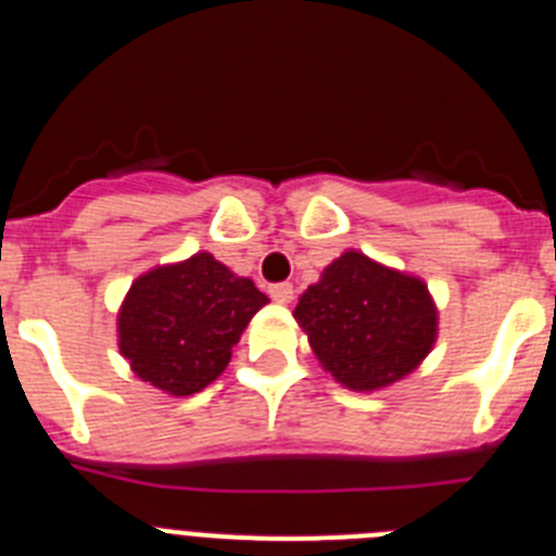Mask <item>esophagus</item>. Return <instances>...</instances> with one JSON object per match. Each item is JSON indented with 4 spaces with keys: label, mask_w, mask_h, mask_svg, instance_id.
I'll return each mask as SVG.
<instances>
[{
    "label": "esophagus",
    "mask_w": 556,
    "mask_h": 556,
    "mask_svg": "<svg viewBox=\"0 0 556 556\" xmlns=\"http://www.w3.org/2000/svg\"><path fill=\"white\" fill-rule=\"evenodd\" d=\"M269 298H273L275 303H289L294 298V287L289 281L273 283V287H269Z\"/></svg>",
    "instance_id": "obj_1"
}]
</instances>
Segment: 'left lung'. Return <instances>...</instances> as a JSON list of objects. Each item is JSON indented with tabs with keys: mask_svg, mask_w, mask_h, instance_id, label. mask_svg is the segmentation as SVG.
I'll list each match as a JSON object with an SVG mask.
<instances>
[{
	"mask_svg": "<svg viewBox=\"0 0 556 556\" xmlns=\"http://www.w3.org/2000/svg\"><path fill=\"white\" fill-rule=\"evenodd\" d=\"M294 320L339 384L378 390L415 370L437 339L429 289L348 250L303 292Z\"/></svg>",
	"mask_w": 556,
	"mask_h": 556,
	"instance_id": "8db88e82",
	"label": "left lung"
}]
</instances>
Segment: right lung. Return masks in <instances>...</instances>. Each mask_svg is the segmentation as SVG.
I'll return each mask as SVG.
<instances>
[{"mask_svg":"<svg viewBox=\"0 0 556 556\" xmlns=\"http://www.w3.org/2000/svg\"><path fill=\"white\" fill-rule=\"evenodd\" d=\"M267 294L211 253L141 275L119 312V351L132 372L172 395L208 387Z\"/></svg>","mask_w":556,"mask_h":556,"instance_id":"1","label":"right lung"}]
</instances>
